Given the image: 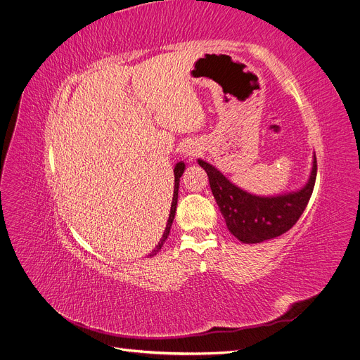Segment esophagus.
I'll return each mask as SVG.
<instances>
[{
	"label": "esophagus",
	"instance_id": "34e87169",
	"mask_svg": "<svg viewBox=\"0 0 360 360\" xmlns=\"http://www.w3.org/2000/svg\"><path fill=\"white\" fill-rule=\"evenodd\" d=\"M182 152H184V155H185L186 158H189V159L192 160L195 156L200 155L201 146H200L197 142H191V143L185 145V148L182 149Z\"/></svg>",
	"mask_w": 360,
	"mask_h": 360
}]
</instances>
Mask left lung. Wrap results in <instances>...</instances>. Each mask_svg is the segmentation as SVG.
<instances>
[{"label":"left lung","instance_id":"1","mask_svg":"<svg viewBox=\"0 0 360 360\" xmlns=\"http://www.w3.org/2000/svg\"><path fill=\"white\" fill-rule=\"evenodd\" d=\"M198 163L208 175L228 230L244 244H258L287 233L306 210L317 175L316 155H313L310 176L300 189L261 197L241 189L204 159H198Z\"/></svg>","mask_w":360,"mask_h":360}]
</instances>
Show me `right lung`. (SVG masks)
Returning a JSON list of instances; mask_svg holds the SVG:
<instances>
[{
  "instance_id": "obj_1",
  "label": "right lung",
  "mask_w": 360,
  "mask_h": 360,
  "mask_svg": "<svg viewBox=\"0 0 360 360\" xmlns=\"http://www.w3.org/2000/svg\"><path fill=\"white\" fill-rule=\"evenodd\" d=\"M185 171V163L181 160L178 162L175 168H174V176H175V184H174V197H172V204H171V212H169V218H168V224L165 226V231H163L162 234V238L159 240L158 245L152 250V252L149 254V257H153L156 255V252H159V250L162 248L163 243L167 241L168 236H169V231H171V226H172V222H174V218H175V211H176V204H178V189H179V178L182 176Z\"/></svg>"
}]
</instances>
